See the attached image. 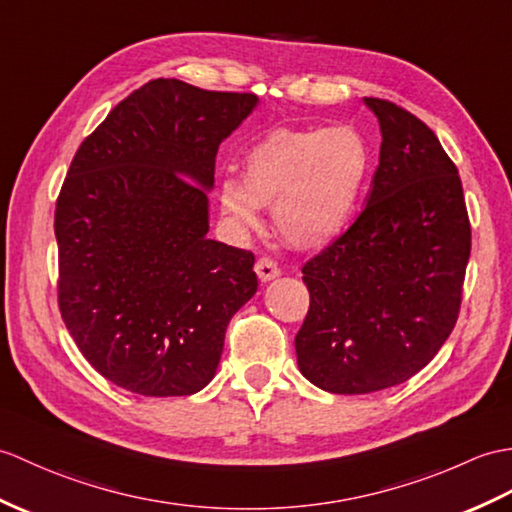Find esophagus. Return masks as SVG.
Wrapping results in <instances>:
<instances>
[{
	"label": "esophagus",
	"instance_id": "1",
	"mask_svg": "<svg viewBox=\"0 0 512 512\" xmlns=\"http://www.w3.org/2000/svg\"><path fill=\"white\" fill-rule=\"evenodd\" d=\"M255 272H257L259 281H264V283L277 279L281 275L277 261L270 259V257H259L257 264H255Z\"/></svg>",
	"mask_w": 512,
	"mask_h": 512
}]
</instances>
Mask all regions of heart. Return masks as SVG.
<instances>
[{"instance_id": "b5f03b06", "label": "heart", "mask_w": 512, "mask_h": 512, "mask_svg": "<svg viewBox=\"0 0 512 512\" xmlns=\"http://www.w3.org/2000/svg\"><path fill=\"white\" fill-rule=\"evenodd\" d=\"M371 172V150L353 126L272 128L244 152L242 183L224 178L220 209L253 229L259 207L296 248H323L351 227Z\"/></svg>"}]
</instances>
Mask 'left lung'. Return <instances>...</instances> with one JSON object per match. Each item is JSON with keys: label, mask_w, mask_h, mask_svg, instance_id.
<instances>
[{"label": "left lung", "mask_w": 512, "mask_h": 512, "mask_svg": "<svg viewBox=\"0 0 512 512\" xmlns=\"http://www.w3.org/2000/svg\"><path fill=\"white\" fill-rule=\"evenodd\" d=\"M382 128L366 207L303 266L310 310L294 338L301 373L336 395L406 382L454 329L471 253L458 168L432 128L364 98Z\"/></svg>", "instance_id": "left-lung-1"}]
</instances>
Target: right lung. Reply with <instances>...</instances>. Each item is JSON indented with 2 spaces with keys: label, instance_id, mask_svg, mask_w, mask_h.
I'll return each mask as SVG.
<instances>
[{
  "label": "right lung",
  "instance_id": "right-lung-1",
  "mask_svg": "<svg viewBox=\"0 0 512 512\" xmlns=\"http://www.w3.org/2000/svg\"><path fill=\"white\" fill-rule=\"evenodd\" d=\"M255 93L146 82L82 141L56 200L58 310L80 353L146 397L205 388L255 255L207 240L216 154Z\"/></svg>",
  "mask_w": 512,
  "mask_h": 512
}]
</instances>
